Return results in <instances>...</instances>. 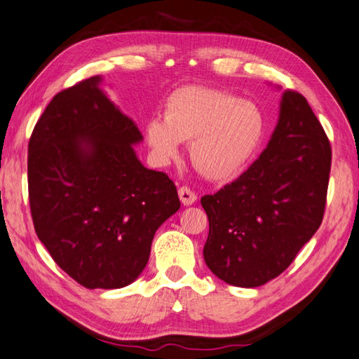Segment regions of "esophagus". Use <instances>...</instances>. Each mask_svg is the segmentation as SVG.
Masks as SVG:
<instances>
[{
	"mask_svg": "<svg viewBox=\"0 0 359 359\" xmlns=\"http://www.w3.org/2000/svg\"><path fill=\"white\" fill-rule=\"evenodd\" d=\"M178 195H180L181 203L184 206H191V205H194L195 201H197V195H195L189 187H184V186L180 187L178 189Z\"/></svg>",
	"mask_w": 359,
	"mask_h": 359,
	"instance_id": "34e87169",
	"label": "esophagus"
}]
</instances>
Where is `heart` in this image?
Instances as JSON below:
<instances>
[{"mask_svg":"<svg viewBox=\"0 0 359 359\" xmlns=\"http://www.w3.org/2000/svg\"><path fill=\"white\" fill-rule=\"evenodd\" d=\"M266 120L258 106L231 93L203 86L175 90L164 104V118L144 126L154 162L165 165L191 142L194 167L212 181H228L245 168L258 151Z\"/></svg>","mask_w":359,"mask_h":359,"instance_id":"obj_1","label":"heart"}]
</instances>
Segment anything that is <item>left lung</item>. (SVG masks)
Segmentation results:
<instances>
[{"label": "left lung", "instance_id": "1", "mask_svg": "<svg viewBox=\"0 0 359 359\" xmlns=\"http://www.w3.org/2000/svg\"><path fill=\"white\" fill-rule=\"evenodd\" d=\"M331 147L305 97L286 90L266 150L217 194L205 195L206 266L228 285L258 287L290 266L319 229Z\"/></svg>", "mask_w": 359, "mask_h": 359}]
</instances>
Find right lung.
<instances>
[{
	"instance_id": "right-lung-1",
	"label": "right lung",
	"mask_w": 359,
	"mask_h": 359,
	"mask_svg": "<svg viewBox=\"0 0 359 359\" xmlns=\"http://www.w3.org/2000/svg\"><path fill=\"white\" fill-rule=\"evenodd\" d=\"M92 76L54 97L28 147L29 205L37 238L87 289L131 285L156 229L178 211L177 187L139 161L144 137Z\"/></svg>"
}]
</instances>
